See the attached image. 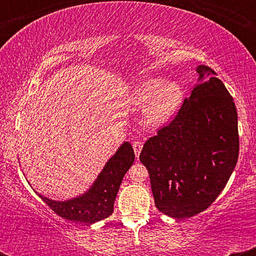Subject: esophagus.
Returning a JSON list of instances; mask_svg holds the SVG:
<instances>
[{"label":"esophagus","instance_id":"34e87169","mask_svg":"<svg viewBox=\"0 0 256 256\" xmlns=\"http://www.w3.org/2000/svg\"><path fill=\"white\" fill-rule=\"evenodd\" d=\"M132 146H134V154H136V156L138 158V156H140V150H142V148H143V143L140 142V140H136V142H134Z\"/></svg>","mask_w":256,"mask_h":256}]
</instances>
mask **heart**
Wrapping results in <instances>:
<instances>
[{
	"instance_id": "b5f03b06",
	"label": "heart",
	"mask_w": 256,
	"mask_h": 256,
	"mask_svg": "<svg viewBox=\"0 0 256 256\" xmlns=\"http://www.w3.org/2000/svg\"><path fill=\"white\" fill-rule=\"evenodd\" d=\"M134 104L144 106L142 120L146 126L158 128L177 114L184 101V90L176 82L162 78H148L138 83L131 91Z\"/></svg>"
}]
</instances>
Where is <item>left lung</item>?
Wrapping results in <instances>:
<instances>
[{
  "instance_id": "1",
  "label": "left lung",
  "mask_w": 256,
  "mask_h": 256,
  "mask_svg": "<svg viewBox=\"0 0 256 256\" xmlns=\"http://www.w3.org/2000/svg\"><path fill=\"white\" fill-rule=\"evenodd\" d=\"M176 118L143 146L140 160L150 177L155 206L184 219L204 212L236 167L240 150L234 98L204 64Z\"/></svg>"
}]
</instances>
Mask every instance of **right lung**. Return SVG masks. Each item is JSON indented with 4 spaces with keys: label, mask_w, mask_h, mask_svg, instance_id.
<instances>
[{
    "label": "right lung",
    "mask_w": 256,
    "mask_h": 256,
    "mask_svg": "<svg viewBox=\"0 0 256 256\" xmlns=\"http://www.w3.org/2000/svg\"><path fill=\"white\" fill-rule=\"evenodd\" d=\"M134 161V149L130 143L124 142L106 162L104 170L88 192L66 201H55L37 194L61 218L92 224L108 218L113 213L120 184Z\"/></svg>",
    "instance_id": "right-lung-1"
}]
</instances>
